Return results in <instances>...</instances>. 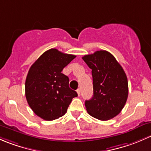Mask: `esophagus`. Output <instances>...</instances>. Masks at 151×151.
Returning <instances> with one entry per match:
<instances>
[{
    "label": "esophagus",
    "instance_id": "34e87169",
    "mask_svg": "<svg viewBox=\"0 0 151 151\" xmlns=\"http://www.w3.org/2000/svg\"><path fill=\"white\" fill-rule=\"evenodd\" d=\"M77 91V93H78V95H80V94H81V88H78V89H77V91Z\"/></svg>",
    "mask_w": 151,
    "mask_h": 151
}]
</instances>
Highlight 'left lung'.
Instances as JSON below:
<instances>
[{
	"instance_id": "1",
	"label": "left lung",
	"mask_w": 151,
	"mask_h": 151,
	"mask_svg": "<svg viewBox=\"0 0 151 151\" xmlns=\"http://www.w3.org/2000/svg\"><path fill=\"white\" fill-rule=\"evenodd\" d=\"M82 59L91 69L93 78V97L85 101L87 112L101 121L113 119L122 111L128 97V81L124 69L105 50L85 55Z\"/></svg>"
}]
</instances>
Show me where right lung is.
I'll return each mask as SVG.
<instances>
[{"mask_svg":"<svg viewBox=\"0 0 151 151\" xmlns=\"http://www.w3.org/2000/svg\"><path fill=\"white\" fill-rule=\"evenodd\" d=\"M76 56L56 49L46 51L32 65L25 81V96L32 111L46 121L66 113L76 91L69 87V78L62 73Z\"/></svg>","mask_w":151,"mask_h":151,"instance_id":"right-lung-1","label":"right lung"}]
</instances>
